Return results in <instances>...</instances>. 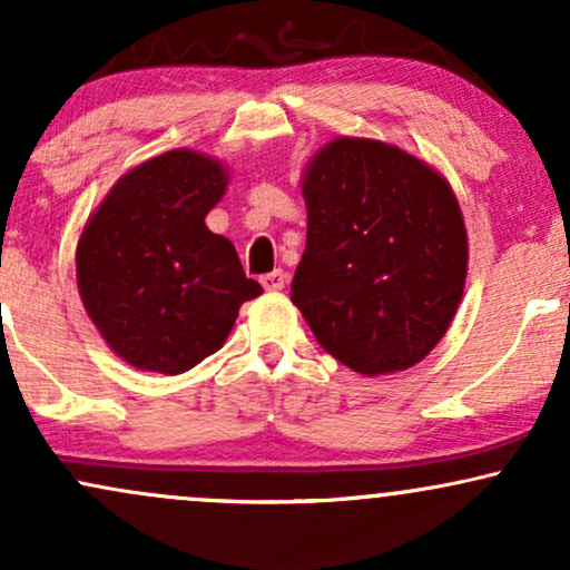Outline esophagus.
Instances as JSON below:
<instances>
[{
  "mask_svg": "<svg viewBox=\"0 0 570 570\" xmlns=\"http://www.w3.org/2000/svg\"><path fill=\"white\" fill-rule=\"evenodd\" d=\"M259 284H263L267 292H281V289H284V286H286V273H284V271L267 273V276L259 278Z\"/></svg>",
  "mask_w": 570,
  "mask_h": 570,
  "instance_id": "34e87169",
  "label": "esophagus"
}]
</instances>
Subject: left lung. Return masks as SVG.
<instances>
[{
    "instance_id": "left-lung-1",
    "label": "left lung",
    "mask_w": 570,
    "mask_h": 570,
    "mask_svg": "<svg viewBox=\"0 0 570 570\" xmlns=\"http://www.w3.org/2000/svg\"><path fill=\"white\" fill-rule=\"evenodd\" d=\"M303 195L292 303L318 345L372 377L429 356L466 284V227L448 181L394 144L340 136L305 168Z\"/></svg>"
}]
</instances>
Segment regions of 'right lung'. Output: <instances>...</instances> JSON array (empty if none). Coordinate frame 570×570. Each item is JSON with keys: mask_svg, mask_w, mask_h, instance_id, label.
Segmentation results:
<instances>
[{"mask_svg": "<svg viewBox=\"0 0 570 570\" xmlns=\"http://www.w3.org/2000/svg\"><path fill=\"white\" fill-rule=\"evenodd\" d=\"M225 187L219 160L171 149L122 176L85 225L82 305L130 367L193 370L225 345L238 307L263 294L230 240L206 227Z\"/></svg>", "mask_w": 570, "mask_h": 570, "instance_id": "add662e5", "label": "right lung"}]
</instances>
